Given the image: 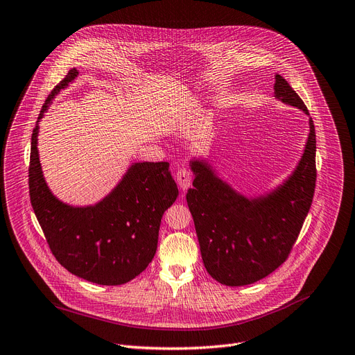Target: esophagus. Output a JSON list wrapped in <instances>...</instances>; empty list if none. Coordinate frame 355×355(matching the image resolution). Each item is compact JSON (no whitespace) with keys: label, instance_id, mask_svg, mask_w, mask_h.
Wrapping results in <instances>:
<instances>
[{"label":"esophagus","instance_id":"34e87169","mask_svg":"<svg viewBox=\"0 0 355 355\" xmlns=\"http://www.w3.org/2000/svg\"><path fill=\"white\" fill-rule=\"evenodd\" d=\"M193 178H194L193 173L190 171V169H187V168L178 169L177 175H175V180H177V182H178V186H180L182 190H187V189L191 186Z\"/></svg>","mask_w":355,"mask_h":355}]
</instances>
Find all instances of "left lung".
Wrapping results in <instances>:
<instances>
[{
    "instance_id": "1",
    "label": "left lung",
    "mask_w": 355,
    "mask_h": 355,
    "mask_svg": "<svg viewBox=\"0 0 355 355\" xmlns=\"http://www.w3.org/2000/svg\"><path fill=\"white\" fill-rule=\"evenodd\" d=\"M275 97L307 113L297 92L275 75ZM288 181L264 198L246 200L216 178L207 165L193 162L197 174L187 193L200 251L207 272L225 286L264 279L288 258L309 213L316 186V133Z\"/></svg>"
}]
</instances>
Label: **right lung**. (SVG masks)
I'll list each match as a JSON object with an SVG mask.
<instances>
[{
	"label": "right lung",
	"mask_w": 355,
	"mask_h": 355,
	"mask_svg": "<svg viewBox=\"0 0 355 355\" xmlns=\"http://www.w3.org/2000/svg\"><path fill=\"white\" fill-rule=\"evenodd\" d=\"M78 71L71 69L46 98L39 120L55 94L68 85ZM36 125L28 165L30 202L51 252L58 263L81 279L119 286L133 280L157 252L164 211L178 196L168 162H139L92 207H71L56 200L43 180L37 153Z\"/></svg>",
	"instance_id": "obj_1"
}]
</instances>
